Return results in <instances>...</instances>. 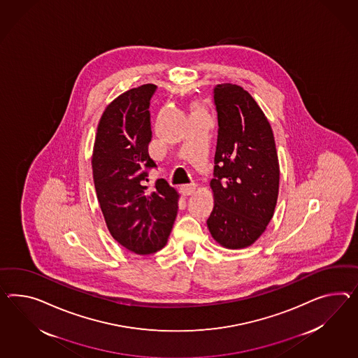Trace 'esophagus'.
Wrapping results in <instances>:
<instances>
[{
	"instance_id": "obj_1",
	"label": "esophagus",
	"mask_w": 358,
	"mask_h": 358,
	"mask_svg": "<svg viewBox=\"0 0 358 358\" xmlns=\"http://www.w3.org/2000/svg\"><path fill=\"white\" fill-rule=\"evenodd\" d=\"M180 192L183 196H191L196 192V185L194 184H184L180 187Z\"/></svg>"
}]
</instances>
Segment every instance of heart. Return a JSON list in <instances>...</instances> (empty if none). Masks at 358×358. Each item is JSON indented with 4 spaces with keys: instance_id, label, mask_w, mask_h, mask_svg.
<instances>
[{
    "instance_id": "heart-1",
    "label": "heart",
    "mask_w": 358,
    "mask_h": 358,
    "mask_svg": "<svg viewBox=\"0 0 358 358\" xmlns=\"http://www.w3.org/2000/svg\"><path fill=\"white\" fill-rule=\"evenodd\" d=\"M191 109H192V111L203 110V109H202V106H201V105H200V103H192V108H191Z\"/></svg>"
}]
</instances>
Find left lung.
Wrapping results in <instances>:
<instances>
[{"instance_id":"8db88e82","label":"left lung","mask_w":358,"mask_h":358,"mask_svg":"<svg viewBox=\"0 0 358 358\" xmlns=\"http://www.w3.org/2000/svg\"><path fill=\"white\" fill-rule=\"evenodd\" d=\"M218 115L214 208L208 220L213 238L227 249L252 245L274 215L279 159L274 134L256 100L238 84L214 90Z\"/></svg>"}]
</instances>
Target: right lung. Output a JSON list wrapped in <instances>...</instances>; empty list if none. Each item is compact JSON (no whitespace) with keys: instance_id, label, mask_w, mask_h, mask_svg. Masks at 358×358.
I'll use <instances>...</instances> for the list:
<instances>
[{"instance_id":"1","label":"right lung","mask_w":358,"mask_h":358,"mask_svg":"<svg viewBox=\"0 0 358 358\" xmlns=\"http://www.w3.org/2000/svg\"><path fill=\"white\" fill-rule=\"evenodd\" d=\"M156 84H143L120 94L105 108L92 152L93 183L111 236L136 255L162 249L173 229L179 193L164 179L152 191L145 169L152 138L149 103Z\"/></svg>"}]
</instances>
